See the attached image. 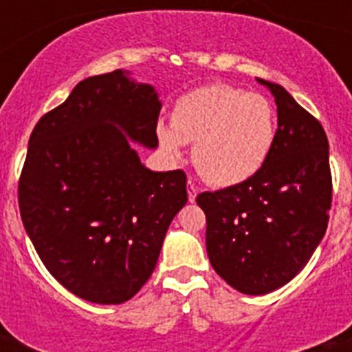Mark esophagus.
<instances>
[{"label":"esophagus","mask_w":352,"mask_h":352,"mask_svg":"<svg viewBox=\"0 0 352 352\" xmlns=\"http://www.w3.org/2000/svg\"><path fill=\"white\" fill-rule=\"evenodd\" d=\"M195 197H197V188L192 183H188V201L195 203Z\"/></svg>","instance_id":"obj_1"}]
</instances>
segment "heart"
I'll return each mask as SVG.
<instances>
[{
	"label": "heart",
	"mask_w": 352,
	"mask_h": 352,
	"mask_svg": "<svg viewBox=\"0 0 352 352\" xmlns=\"http://www.w3.org/2000/svg\"><path fill=\"white\" fill-rule=\"evenodd\" d=\"M157 138L169 158H179L185 142H194L201 176L214 186H236L254 178L272 155L275 109L259 93L206 84L174 102L170 125L160 121Z\"/></svg>",
	"instance_id": "b5f03b06"
}]
</instances>
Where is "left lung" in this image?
Here are the masks:
<instances>
[{"label": "left lung", "instance_id": "8db88e82", "mask_svg": "<svg viewBox=\"0 0 352 352\" xmlns=\"http://www.w3.org/2000/svg\"><path fill=\"white\" fill-rule=\"evenodd\" d=\"M257 82L276 104L272 155L248 182L195 199L206 214L211 266L250 296L282 287L305 268L324 238L331 208L329 146L321 123L280 84Z\"/></svg>", "mask_w": 352, "mask_h": 352}]
</instances>
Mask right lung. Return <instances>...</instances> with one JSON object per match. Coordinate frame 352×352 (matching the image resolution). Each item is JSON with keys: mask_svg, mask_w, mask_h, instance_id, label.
<instances>
[{"mask_svg": "<svg viewBox=\"0 0 352 352\" xmlns=\"http://www.w3.org/2000/svg\"><path fill=\"white\" fill-rule=\"evenodd\" d=\"M153 86L114 70L88 77L40 118L19 179V210L45 268L91 303L135 296L186 204L183 170L148 169L132 142L157 148Z\"/></svg>", "mask_w": 352, "mask_h": 352, "instance_id": "1", "label": "right lung"}]
</instances>
